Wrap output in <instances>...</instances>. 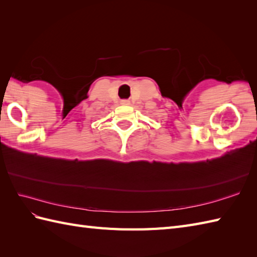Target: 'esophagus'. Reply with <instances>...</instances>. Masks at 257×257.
<instances>
[{
	"instance_id": "obj_1",
	"label": "esophagus",
	"mask_w": 257,
	"mask_h": 257,
	"mask_svg": "<svg viewBox=\"0 0 257 257\" xmlns=\"http://www.w3.org/2000/svg\"><path fill=\"white\" fill-rule=\"evenodd\" d=\"M121 104L127 105V104H130V101H128V100H122V101H121Z\"/></svg>"
}]
</instances>
